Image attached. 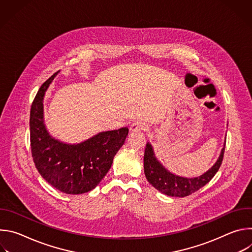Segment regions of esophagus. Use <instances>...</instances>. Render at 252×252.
Returning a JSON list of instances; mask_svg holds the SVG:
<instances>
[{
    "label": "esophagus",
    "instance_id": "obj_1",
    "mask_svg": "<svg viewBox=\"0 0 252 252\" xmlns=\"http://www.w3.org/2000/svg\"><path fill=\"white\" fill-rule=\"evenodd\" d=\"M146 124H143L141 122H134L130 126V130L131 131H138V130H146L147 129Z\"/></svg>",
    "mask_w": 252,
    "mask_h": 252
}]
</instances>
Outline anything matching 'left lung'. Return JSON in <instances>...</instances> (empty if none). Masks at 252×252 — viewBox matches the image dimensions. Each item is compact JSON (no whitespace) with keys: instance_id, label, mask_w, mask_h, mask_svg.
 Masks as SVG:
<instances>
[{"instance_id":"obj_1","label":"left lung","mask_w":252,"mask_h":252,"mask_svg":"<svg viewBox=\"0 0 252 252\" xmlns=\"http://www.w3.org/2000/svg\"><path fill=\"white\" fill-rule=\"evenodd\" d=\"M225 145L218 161L208 171L198 177L188 178L174 175L165 169L155 157L153 147L150 142H148L145 151V157H143L145 174L148 182L160 192L168 196L185 197L197 191L211 181V178L218 172L221 165Z\"/></svg>"}]
</instances>
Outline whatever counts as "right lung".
<instances>
[{
    "label": "right lung",
    "instance_id": "right-lung-1",
    "mask_svg": "<svg viewBox=\"0 0 252 252\" xmlns=\"http://www.w3.org/2000/svg\"><path fill=\"white\" fill-rule=\"evenodd\" d=\"M57 74L41 86L32 103V157L40 174L52 187L67 194H81L94 189L110 170L128 128L102 131L78 145H67L52 137L44 125L43 99Z\"/></svg>",
    "mask_w": 252,
    "mask_h": 252
}]
</instances>
